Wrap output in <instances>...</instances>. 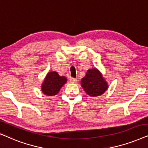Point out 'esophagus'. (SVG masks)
Here are the masks:
<instances>
[{"label": "esophagus", "instance_id": "esophagus-1", "mask_svg": "<svg viewBox=\"0 0 148 148\" xmlns=\"http://www.w3.org/2000/svg\"><path fill=\"white\" fill-rule=\"evenodd\" d=\"M70 81L71 83H76V82H77V79H76V78H71Z\"/></svg>", "mask_w": 148, "mask_h": 148}]
</instances>
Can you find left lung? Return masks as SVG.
Segmentation results:
<instances>
[{
	"label": "left lung",
	"instance_id": "1",
	"mask_svg": "<svg viewBox=\"0 0 148 148\" xmlns=\"http://www.w3.org/2000/svg\"><path fill=\"white\" fill-rule=\"evenodd\" d=\"M81 86L90 97H98L108 90L109 85L101 72L97 68L89 69L81 80Z\"/></svg>",
	"mask_w": 148,
	"mask_h": 148
}]
</instances>
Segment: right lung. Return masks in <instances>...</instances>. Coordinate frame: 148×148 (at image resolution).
Wrapping results in <instances>:
<instances>
[{
  "mask_svg": "<svg viewBox=\"0 0 148 148\" xmlns=\"http://www.w3.org/2000/svg\"><path fill=\"white\" fill-rule=\"evenodd\" d=\"M66 82V77L60 76L56 71L49 72L41 84V91L47 96L56 95Z\"/></svg>",
  "mask_w": 148,
  "mask_h": 148,
  "instance_id": "obj_1",
  "label": "right lung"
}]
</instances>
